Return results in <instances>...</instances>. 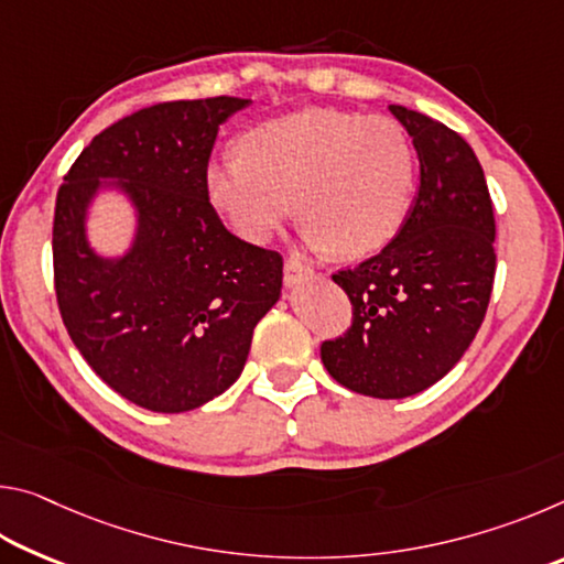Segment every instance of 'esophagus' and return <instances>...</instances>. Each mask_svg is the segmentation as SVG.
<instances>
[{"label":"esophagus","instance_id":"obj_1","mask_svg":"<svg viewBox=\"0 0 564 564\" xmlns=\"http://www.w3.org/2000/svg\"><path fill=\"white\" fill-rule=\"evenodd\" d=\"M313 275H316V273H313L311 265L299 261V259H289L283 265V279H285V283L291 285V289H295V285H301L305 281H311Z\"/></svg>","mask_w":564,"mask_h":564}]
</instances>
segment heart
I'll return each instance as SVG.
<instances>
[{"label":"heart","instance_id":"b5f03b06","mask_svg":"<svg viewBox=\"0 0 564 564\" xmlns=\"http://www.w3.org/2000/svg\"><path fill=\"white\" fill-rule=\"evenodd\" d=\"M413 188V147L395 121L326 107L248 129L241 154H218L204 171L208 204L246 241H269L299 208L305 238L348 259L393 241Z\"/></svg>","mask_w":564,"mask_h":564}]
</instances>
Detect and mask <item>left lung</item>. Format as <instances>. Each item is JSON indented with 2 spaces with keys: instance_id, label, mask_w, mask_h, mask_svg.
I'll return each instance as SVG.
<instances>
[{
  "instance_id": "8db88e82",
  "label": "left lung",
  "mask_w": 564,
  "mask_h": 564,
  "mask_svg": "<svg viewBox=\"0 0 564 564\" xmlns=\"http://www.w3.org/2000/svg\"><path fill=\"white\" fill-rule=\"evenodd\" d=\"M413 139L420 186L383 251L333 273L352 305L350 328L321 360L352 393L408 398L447 376L470 348L495 281V216L470 144L425 113L390 107Z\"/></svg>"
}]
</instances>
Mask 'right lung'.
Here are the masks:
<instances>
[{"instance_id": "1", "label": "right lung", "mask_w": 564, "mask_h": 564, "mask_svg": "<svg viewBox=\"0 0 564 564\" xmlns=\"http://www.w3.org/2000/svg\"><path fill=\"white\" fill-rule=\"evenodd\" d=\"M248 104L166 101L123 117L91 139L56 194L64 326L104 383L154 413H186L231 388L256 323L281 299V253L228 231L204 191L218 127ZM99 187H119L138 212L119 260L99 257L86 238Z\"/></svg>"}]
</instances>
